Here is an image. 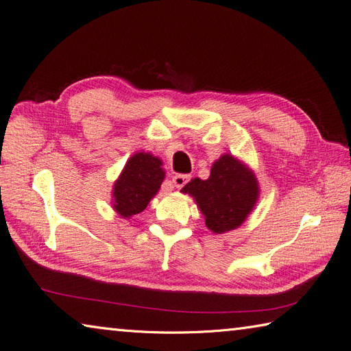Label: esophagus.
Segmentation results:
<instances>
[{
    "label": "esophagus",
    "instance_id": "esophagus-1",
    "mask_svg": "<svg viewBox=\"0 0 351 351\" xmlns=\"http://www.w3.org/2000/svg\"><path fill=\"white\" fill-rule=\"evenodd\" d=\"M189 182H190V176L189 174H177V176L173 177V183L178 189H182Z\"/></svg>",
    "mask_w": 351,
    "mask_h": 351
}]
</instances>
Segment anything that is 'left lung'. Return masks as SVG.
<instances>
[{"label": "left lung", "mask_w": 351, "mask_h": 351, "mask_svg": "<svg viewBox=\"0 0 351 351\" xmlns=\"http://www.w3.org/2000/svg\"><path fill=\"white\" fill-rule=\"evenodd\" d=\"M182 192L195 197L206 227L221 234L243 224L256 204L259 189L247 167L231 155H222L212 165L208 180L195 178Z\"/></svg>", "instance_id": "8db88e82"}]
</instances>
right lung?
Returning <instances> with one entry per match:
<instances>
[{
    "label": "right lung",
    "mask_w": 351,
    "mask_h": 351,
    "mask_svg": "<svg viewBox=\"0 0 351 351\" xmlns=\"http://www.w3.org/2000/svg\"><path fill=\"white\" fill-rule=\"evenodd\" d=\"M161 159L151 154H136L127 161L120 178L114 184V208L121 217L142 212L156 195L165 173Z\"/></svg>",
    "instance_id": "right-lung-1"
}]
</instances>
